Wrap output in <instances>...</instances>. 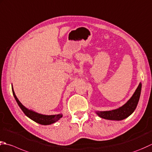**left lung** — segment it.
<instances>
[{
  "label": "left lung",
  "instance_id": "8db88e82",
  "mask_svg": "<svg viewBox=\"0 0 152 152\" xmlns=\"http://www.w3.org/2000/svg\"><path fill=\"white\" fill-rule=\"evenodd\" d=\"M142 84L140 83L132 97L121 107L109 111H97L100 117L108 120L121 121L127 118L134 111L137 107L141 93Z\"/></svg>",
  "mask_w": 152,
  "mask_h": 152
}]
</instances>
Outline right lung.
<instances>
[{"label":"right lung","mask_w":152,"mask_h":152,"mask_svg":"<svg viewBox=\"0 0 152 152\" xmlns=\"http://www.w3.org/2000/svg\"><path fill=\"white\" fill-rule=\"evenodd\" d=\"M12 93L14 96L15 99L16 101V102L18 103V104L20 109L22 110V111L23 113H24V114L27 116V117H28L29 118H31V120L36 122V123L39 124H43V125H47V124H53L57 121L58 120L60 119V118L62 117V115L61 114L56 115H44L39 114L37 113L31 111V110H29L28 109L25 107L20 102V101L18 100V99L17 97L16 96V95L14 94L13 88H12Z\"/></svg>","instance_id":"1"}]
</instances>
